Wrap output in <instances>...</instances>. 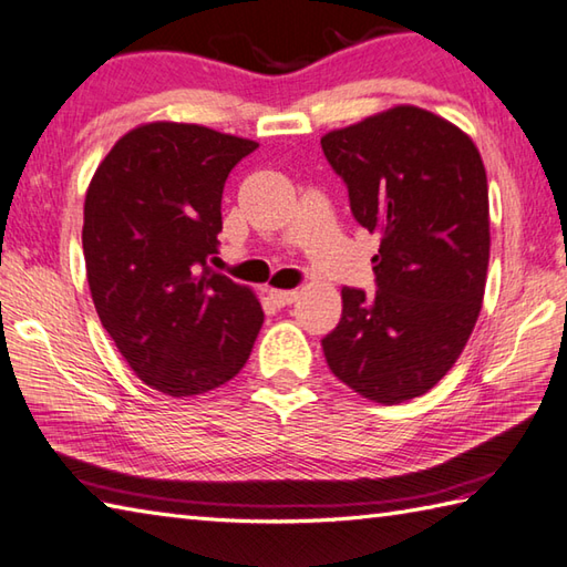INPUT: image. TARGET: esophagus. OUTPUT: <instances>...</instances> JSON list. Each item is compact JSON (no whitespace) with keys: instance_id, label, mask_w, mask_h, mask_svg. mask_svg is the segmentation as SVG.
Listing matches in <instances>:
<instances>
[{"instance_id":"34e87169","label":"esophagus","mask_w":567,"mask_h":567,"mask_svg":"<svg viewBox=\"0 0 567 567\" xmlns=\"http://www.w3.org/2000/svg\"><path fill=\"white\" fill-rule=\"evenodd\" d=\"M268 295H270V299H272L277 307H287V305H292L295 299H297V290H270Z\"/></svg>"}]
</instances>
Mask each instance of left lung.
I'll return each mask as SVG.
<instances>
[{"mask_svg":"<svg viewBox=\"0 0 567 567\" xmlns=\"http://www.w3.org/2000/svg\"><path fill=\"white\" fill-rule=\"evenodd\" d=\"M355 221L380 234L375 295L343 287L321 339L331 372L358 394L400 404L429 392L473 333L489 262L487 175L461 128L394 106L321 138Z\"/></svg>","mask_w":567,"mask_h":567,"instance_id":"left-lung-1","label":"left lung"}]
</instances>
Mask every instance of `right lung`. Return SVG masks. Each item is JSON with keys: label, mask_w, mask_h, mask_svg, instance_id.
I'll return each instance as SVG.
<instances>
[{"label": "right lung", "mask_w": 567, "mask_h": 567, "mask_svg": "<svg viewBox=\"0 0 567 567\" xmlns=\"http://www.w3.org/2000/svg\"><path fill=\"white\" fill-rule=\"evenodd\" d=\"M256 148L207 126L146 124L116 141L84 197L94 309L126 363L163 394L219 388L258 339V299L209 268L226 177Z\"/></svg>", "instance_id": "obj_1"}]
</instances>
